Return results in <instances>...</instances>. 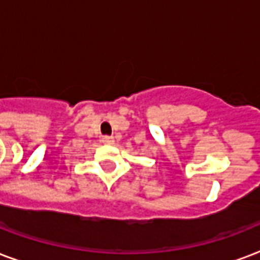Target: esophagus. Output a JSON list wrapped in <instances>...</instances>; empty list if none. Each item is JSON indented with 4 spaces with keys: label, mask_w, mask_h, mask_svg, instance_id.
<instances>
[{
    "label": "esophagus",
    "mask_w": 260,
    "mask_h": 260,
    "mask_svg": "<svg viewBox=\"0 0 260 260\" xmlns=\"http://www.w3.org/2000/svg\"><path fill=\"white\" fill-rule=\"evenodd\" d=\"M102 142H103L105 145H114V138H113V136H103V138H102Z\"/></svg>",
    "instance_id": "1"
}]
</instances>
